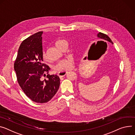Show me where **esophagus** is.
<instances>
[{"label": "esophagus", "mask_w": 135, "mask_h": 135, "mask_svg": "<svg viewBox=\"0 0 135 135\" xmlns=\"http://www.w3.org/2000/svg\"><path fill=\"white\" fill-rule=\"evenodd\" d=\"M67 74V71H61V72H59L58 73V76L60 78H62L64 76H65Z\"/></svg>", "instance_id": "34e87169"}]
</instances>
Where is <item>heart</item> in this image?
Returning a JSON list of instances; mask_svg holds the SVG:
<instances>
[{"label":"heart","instance_id":"obj_1","mask_svg":"<svg viewBox=\"0 0 135 135\" xmlns=\"http://www.w3.org/2000/svg\"><path fill=\"white\" fill-rule=\"evenodd\" d=\"M67 43L66 41L63 40H59L55 42V44L56 46L61 49L62 46ZM41 57L44 61H47L48 60V56L47 53L43 51L41 53ZM74 61L72 57H69L67 59L59 61L58 62L53 66V69L54 70L57 72L65 71L69 70L74 67Z\"/></svg>","mask_w":135,"mask_h":135}]
</instances>
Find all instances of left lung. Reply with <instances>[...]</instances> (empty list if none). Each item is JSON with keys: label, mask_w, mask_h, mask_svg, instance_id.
I'll list each match as a JSON object with an SVG mask.
<instances>
[{"label": "left lung", "mask_w": 135, "mask_h": 135, "mask_svg": "<svg viewBox=\"0 0 135 135\" xmlns=\"http://www.w3.org/2000/svg\"><path fill=\"white\" fill-rule=\"evenodd\" d=\"M97 36H98V37H99V38H100L101 39H102V40H104V41H107V42L109 41V42H111V43H112V44H113V41H112L111 39H110V38L109 37V36H108L107 34H104V33H103L100 32L99 33H98Z\"/></svg>", "instance_id": "obj_1"}]
</instances>
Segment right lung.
Instances as JSON below:
<instances>
[{"mask_svg":"<svg viewBox=\"0 0 135 135\" xmlns=\"http://www.w3.org/2000/svg\"><path fill=\"white\" fill-rule=\"evenodd\" d=\"M42 33H36L22 42L14 63L21 89L32 101L39 103L50 101L60 86L59 76L48 74L50 68L42 63Z\"/></svg>","mask_w":135,"mask_h":135,"instance_id":"obj_1","label":"right lung"}]
</instances>
